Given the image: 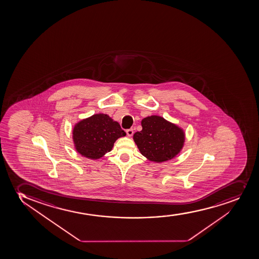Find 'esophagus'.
<instances>
[{
	"label": "esophagus",
	"instance_id": "1",
	"mask_svg": "<svg viewBox=\"0 0 259 259\" xmlns=\"http://www.w3.org/2000/svg\"><path fill=\"white\" fill-rule=\"evenodd\" d=\"M125 133H126V134H127L128 137H132L133 136V134H134V129H127L126 131H125Z\"/></svg>",
	"mask_w": 259,
	"mask_h": 259
}]
</instances>
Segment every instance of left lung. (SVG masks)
I'll return each mask as SVG.
<instances>
[{"label": "left lung", "instance_id": "1", "mask_svg": "<svg viewBox=\"0 0 259 259\" xmlns=\"http://www.w3.org/2000/svg\"><path fill=\"white\" fill-rule=\"evenodd\" d=\"M142 131L137 132L134 140L140 153L150 161L162 162L176 157L185 142L181 128L157 115H151L141 121Z\"/></svg>", "mask_w": 259, "mask_h": 259}]
</instances>
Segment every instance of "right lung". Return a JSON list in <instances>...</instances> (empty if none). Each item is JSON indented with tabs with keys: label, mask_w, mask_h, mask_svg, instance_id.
<instances>
[{
	"label": "right lung",
	"mask_w": 259,
	"mask_h": 259,
	"mask_svg": "<svg viewBox=\"0 0 259 259\" xmlns=\"http://www.w3.org/2000/svg\"><path fill=\"white\" fill-rule=\"evenodd\" d=\"M125 136L120 124L105 114H97L77 123L72 130L75 149L90 159L101 158L109 152L117 139Z\"/></svg>",
	"instance_id": "obj_1"
}]
</instances>
